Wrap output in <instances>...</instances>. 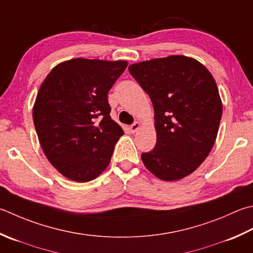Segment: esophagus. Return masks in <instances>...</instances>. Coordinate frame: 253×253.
<instances>
[{"label":"esophagus","instance_id":"esophagus-1","mask_svg":"<svg viewBox=\"0 0 253 253\" xmlns=\"http://www.w3.org/2000/svg\"><path fill=\"white\" fill-rule=\"evenodd\" d=\"M139 127H140V123L135 122L132 125L129 126V130H130V132H136L138 129H139Z\"/></svg>","mask_w":253,"mask_h":253}]
</instances>
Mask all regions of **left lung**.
I'll return each instance as SVG.
<instances>
[{"label": "left lung", "mask_w": 253, "mask_h": 253, "mask_svg": "<svg viewBox=\"0 0 253 253\" xmlns=\"http://www.w3.org/2000/svg\"><path fill=\"white\" fill-rule=\"evenodd\" d=\"M128 70L155 110L157 143L141 153L143 165L160 180H181L202 165L216 140L222 104L214 78L185 56L138 62Z\"/></svg>", "instance_id": "obj_1"}]
</instances>
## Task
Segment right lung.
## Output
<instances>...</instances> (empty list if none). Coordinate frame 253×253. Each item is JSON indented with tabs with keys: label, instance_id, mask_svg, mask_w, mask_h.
I'll return each mask as SVG.
<instances>
[{
	"label": "right lung",
	"instance_id": "add662e5",
	"mask_svg": "<svg viewBox=\"0 0 253 253\" xmlns=\"http://www.w3.org/2000/svg\"><path fill=\"white\" fill-rule=\"evenodd\" d=\"M127 64L71 59L54 67L41 85L34 125L47 159L69 180L92 181L110 165L124 131L110 116L107 94Z\"/></svg>",
	"mask_w": 253,
	"mask_h": 253
}]
</instances>
